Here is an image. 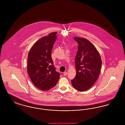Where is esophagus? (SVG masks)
I'll list each match as a JSON object with an SVG mask.
<instances>
[{
  "label": "esophagus",
  "mask_w": 125,
  "mask_h": 125,
  "mask_svg": "<svg viewBox=\"0 0 125 125\" xmlns=\"http://www.w3.org/2000/svg\"><path fill=\"white\" fill-rule=\"evenodd\" d=\"M67 75V72H64V73H63V75L65 76H66Z\"/></svg>",
  "instance_id": "obj_1"
}]
</instances>
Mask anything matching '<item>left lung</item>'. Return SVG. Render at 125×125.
<instances>
[{
	"label": "left lung",
	"mask_w": 125,
	"mask_h": 125,
	"mask_svg": "<svg viewBox=\"0 0 125 125\" xmlns=\"http://www.w3.org/2000/svg\"><path fill=\"white\" fill-rule=\"evenodd\" d=\"M78 43L75 57L76 75L71 80L76 90L83 92L94 84L100 74L102 60L94 46L84 38L74 37Z\"/></svg>",
	"instance_id": "8db88e82"
}]
</instances>
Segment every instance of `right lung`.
Listing matches in <instances>:
<instances>
[{
	"label": "right lung",
	"instance_id": "add662e5",
	"mask_svg": "<svg viewBox=\"0 0 125 125\" xmlns=\"http://www.w3.org/2000/svg\"><path fill=\"white\" fill-rule=\"evenodd\" d=\"M57 32L49 34L39 40L28 55L27 72L34 85L38 89L48 91L54 87L60 78L55 71L51 51L57 39Z\"/></svg>",
	"mask_w": 125,
	"mask_h": 125
}]
</instances>
